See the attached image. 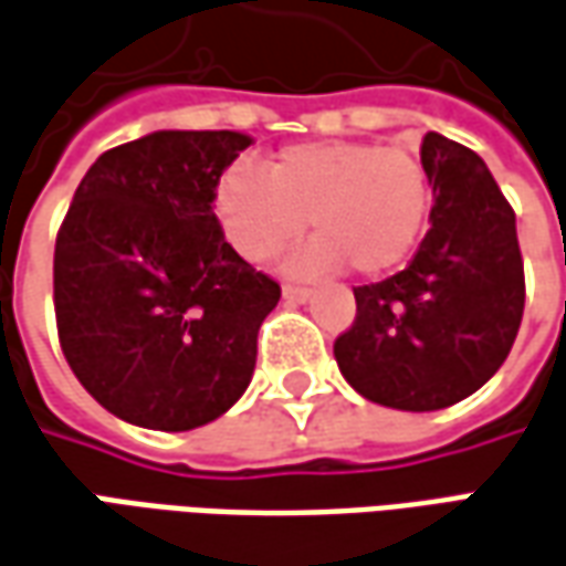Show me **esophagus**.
<instances>
[{
  "label": "esophagus",
  "instance_id": "34e87169",
  "mask_svg": "<svg viewBox=\"0 0 566 566\" xmlns=\"http://www.w3.org/2000/svg\"><path fill=\"white\" fill-rule=\"evenodd\" d=\"M282 294H284V300H294V303H303V300L313 297V291H310V287H303V284H294V282L284 284Z\"/></svg>",
  "mask_w": 566,
  "mask_h": 566
}]
</instances>
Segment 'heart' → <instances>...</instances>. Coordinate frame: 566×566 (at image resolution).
<instances>
[{
  "label": "heart",
  "instance_id": "heart-1",
  "mask_svg": "<svg viewBox=\"0 0 566 566\" xmlns=\"http://www.w3.org/2000/svg\"><path fill=\"white\" fill-rule=\"evenodd\" d=\"M430 203L433 182L418 154L347 138L287 145L256 170L234 164L213 191L222 238L248 263L279 256L306 217L313 238L287 263L300 275L394 272L418 248Z\"/></svg>",
  "mask_w": 566,
  "mask_h": 566
}]
</instances>
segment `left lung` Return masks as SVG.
Returning <instances> with one entry per match:
<instances>
[{"mask_svg": "<svg viewBox=\"0 0 566 566\" xmlns=\"http://www.w3.org/2000/svg\"><path fill=\"white\" fill-rule=\"evenodd\" d=\"M421 160L428 234L402 272L353 287L356 318L334 340L349 387L402 412L455 406L493 378L526 297L514 210L486 164L440 133L421 138Z\"/></svg>", "mask_w": 566, "mask_h": 566, "instance_id": "1", "label": "left lung"}]
</instances>
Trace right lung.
<instances>
[{"label":"right lung","instance_id":"1","mask_svg":"<svg viewBox=\"0 0 566 566\" xmlns=\"http://www.w3.org/2000/svg\"><path fill=\"white\" fill-rule=\"evenodd\" d=\"M251 138L160 129L105 151L55 241L64 359L129 424L191 430L248 390L260 325L282 297L222 238L213 191Z\"/></svg>","mask_w":566,"mask_h":566}]
</instances>
